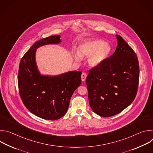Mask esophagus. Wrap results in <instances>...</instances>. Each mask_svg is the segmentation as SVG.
<instances>
[{
    "label": "esophagus",
    "mask_w": 153,
    "mask_h": 153,
    "mask_svg": "<svg viewBox=\"0 0 153 153\" xmlns=\"http://www.w3.org/2000/svg\"><path fill=\"white\" fill-rule=\"evenodd\" d=\"M86 76H87L86 73H82V75H81V79H82V80L83 82H84V81L86 80Z\"/></svg>",
    "instance_id": "34e87169"
}]
</instances>
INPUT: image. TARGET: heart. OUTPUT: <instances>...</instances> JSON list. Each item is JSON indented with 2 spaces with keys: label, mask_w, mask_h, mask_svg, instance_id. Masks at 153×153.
<instances>
[{
  "label": "heart",
  "mask_w": 153,
  "mask_h": 153,
  "mask_svg": "<svg viewBox=\"0 0 153 153\" xmlns=\"http://www.w3.org/2000/svg\"><path fill=\"white\" fill-rule=\"evenodd\" d=\"M110 45L102 40H93L84 42L80 45L78 53H73L76 60L79 61L81 57H88V63L91 67L100 65L111 52Z\"/></svg>",
  "instance_id": "obj_1"
}]
</instances>
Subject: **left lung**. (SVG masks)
Instances as JSON below:
<instances>
[{
	"mask_svg": "<svg viewBox=\"0 0 153 153\" xmlns=\"http://www.w3.org/2000/svg\"><path fill=\"white\" fill-rule=\"evenodd\" d=\"M115 52L89 70L86 83L93 111L109 117L122 112L134 100L139 80V65L133 48L119 35Z\"/></svg>",
	"mask_w": 153,
	"mask_h": 153,
	"instance_id": "1",
	"label": "left lung"
}]
</instances>
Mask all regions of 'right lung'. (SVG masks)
Returning <instances> with one entry per match:
<instances>
[{
    "mask_svg": "<svg viewBox=\"0 0 153 153\" xmlns=\"http://www.w3.org/2000/svg\"><path fill=\"white\" fill-rule=\"evenodd\" d=\"M60 42V36L37 41L19 63L17 82L20 98L31 113L45 120H57L66 114L70 99L81 83L82 71H70L53 77L39 73L35 61L36 48Z\"/></svg>",
    "mask_w": 153,
    "mask_h": 153,
    "instance_id": "add662e5",
    "label": "right lung"
}]
</instances>
